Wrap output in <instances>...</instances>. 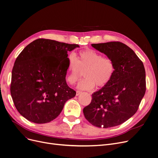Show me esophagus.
<instances>
[{"instance_id": "34e87169", "label": "esophagus", "mask_w": 158, "mask_h": 158, "mask_svg": "<svg viewBox=\"0 0 158 158\" xmlns=\"http://www.w3.org/2000/svg\"><path fill=\"white\" fill-rule=\"evenodd\" d=\"M81 94H82V92H80V91H76V96L79 95Z\"/></svg>"}]
</instances>
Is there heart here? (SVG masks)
Listing matches in <instances>:
<instances>
[{
  "instance_id": "1",
  "label": "heart",
  "mask_w": 158,
  "mask_h": 158,
  "mask_svg": "<svg viewBox=\"0 0 158 158\" xmlns=\"http://www.w3.org/2000/svg\"><path fill=\"white\" fill-rule=\"evenodd\" d=\"M115 70L114 64L110 57H104L92 49L80 51L78 58L71 54L69 58V75L67 81L73 85L81 77L84 78L77 85L82 90H90L97 87H104L111 80Z\"/></svg>"
}]
</instances>
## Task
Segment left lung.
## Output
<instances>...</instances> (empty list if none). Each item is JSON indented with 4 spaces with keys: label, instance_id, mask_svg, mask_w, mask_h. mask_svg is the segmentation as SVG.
<instances>
[{
    "label": "left lung",
    "instance_id": "left-lung-1",
    "mask_svg": "<svg viewBox=\"0 0 158 158\" xmlns=\"http://www.w3.org/2000/svg\"><path fill=\"white\" fill-rule=\"evenodd\" d=\"M92 46L111 58L115 70L109 83L92 95V102L83 109L84 115L95 127L120 125L136 113L145 94L143 64L130 47L119 41Z\"/></svg>",
    "mask_w": 158,
    "mask_h": 158
}]
</instances>
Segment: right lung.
Listing matches in <instances>:
<instances>
[{
  "label": "right lung",
  "mask_w": 158,
  "mask_h": 158,
  "mask_svg": "<svg viewBox=\"0 0 158 158\" xmlns=\"http://www.w3.org/2000/svg\"><path fill=\"white\" fill-rule=\"evenodd\" d=\"M77 44L37 39L23 48L12 70L10 86L20 114L36 123H48L59 115L65 102L76 95L66 82L68 51ZM61 60L65 63L60 64ZM60 66H59V64Z\"/></svg>",
  "instance_id": "right-lung-1"
}]
</instances>
